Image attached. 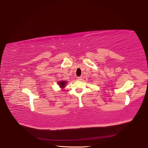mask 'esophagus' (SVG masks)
<instances>
[{
    "mask_svg": "<svg viewBox=\"0 0 148 148\" xmlns=\"http://www.w3.org/2000/svg\"><path fill=\"white\" fill-rule=\"evenodd\" d=\"M82 77H77V78H76V79H77V80H82Z\"/></svg>",
    "mask_w": 148,
    "mask_h": 148,
    "instance_id": "1",
    "label": "esophagus"
}]
</instances>
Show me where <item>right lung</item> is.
<instances>
[{
	"label": "right lung",
	"mask_w": 148,
	"mask_h": 148,
	"mask_svg": "<svg viewBox=\"0 0 148 148\" xmlns=\"http://www.w3.org/2000/svg\"><path fill=\"white\" fill-rule=\"evenodd\" d=\"M58 84L59 85L60 88H64L65 86V85L66 84V81H64H64H60V82H58Z\"/></svg>",
	"instance_id": "add662e5"
}]
</instances>
